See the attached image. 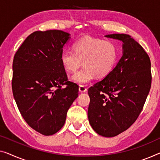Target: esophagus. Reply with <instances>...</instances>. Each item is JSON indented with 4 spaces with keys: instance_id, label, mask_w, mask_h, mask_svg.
Returning <instances> with one entry per match:
<instances>
[{
    "instance_id": "esophagus-1",
    "label": "esophagus",
    "mask_w": 160,
    "mask_h": 160,
    "mask_svg": "<svg viewBox=\"0 0 160 160\" xmlns=\"http://www.w3.org/2000/svg\"><path fill=\"white\" fill-rule=\"evenodd\" d=\"M79 90L81 92H84L87 91V88H85L84 85H80L79 86Z\"/></svg>"
}]
</instances>
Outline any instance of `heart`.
Instances as JSON below:
<instances>
[{
    "label": "heart",
    "mask_w": 160,
    "mask_h": 160,
    "mask_svg": "<svg viewBox=\"0 0 160 160\" xmlns=\"http://www.w3.org/2000/svg\"><path fill=\"white\" fill-rule=\"evenodd\" d=\"M73 52L64 51L60 61L64 68L74 72L83 63L84 68L75 73L72 80L86 84L96 77L104 78L115 68L119 57V50L113 42L85 37L74 43Z\"/></svg>",
    "instance_id": "1"
}]
</instances>
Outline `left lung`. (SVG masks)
<instances>
[{
	"mask_svg": "<svg viewBox=\"0 0 160 160\" xmlns=\"http://www.w3.org/2000/svg\"><path fill=\"white\" fill-rule=\"evenodd\" d=\"M105 37L122 42L123 54L113 71L88 89V116L95 132L113 137L128 129L142 111L151 88V62L131 36Z\"/></svg>",
	"mask_w": 160,
	"mask_h": 160,
	"instance_id": "1",
	"label": "left lung"
}]
</instances>
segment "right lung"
Segmentation results:
<instances>
[{"instance_id":"obj_1","label":"right lung","mask_w":160,"mask_h":160,"mask_svg":"<svg viewBox=\"0 0 160 160\" xmlns=\"http://www.w3.org/2000/svg\"><path fill=\"white\" fill-rule=\"evenodd\" d=\"M70 35L61 30L34 32L13 57L12 90L16 105L28 125L45 136L61 129L78 96L79 86L68 81L60 61Z\"/></svg>"}]
</instances>
